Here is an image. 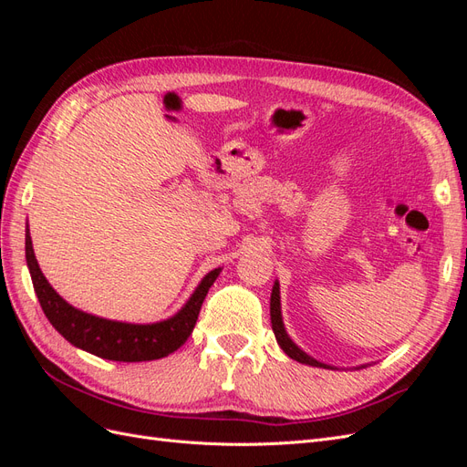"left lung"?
<instances>
[{"label": "left lung", "instance_id": "obj_1", "mask_svg": "<svg viewBox=\"0 0 467 467\" xmlns=\"http://www.w3.org/2000/svg\"><path fill=\"white\" fill-rule=\"evenodd\" d=\"M271 323H273V331H275V337L276 341L280 345V348L286 352V355L294 360H298L302 364H309V366H321V368H327V366L314 360L312 357H307L304 350H300L298 347H296L290 337L286 335L285 331V325H282V316H280V290H278V282H275L273 286V294H271Z\"/></svg>", "mask_w": 467, "mask_h": 467}]
</instances>
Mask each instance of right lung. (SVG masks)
<instances>
[{"instance_id": "1", "label": "right lung", "mask_w": 467, "mask_h": 467, "mask_svg": "<svg viewBox=\"0 0 467 467\" xmlns=\"http://www.w3.org/2000/svg\"><path fill=\"white\" fill-rule=\"evenodd\" d=\"M25 255L36 298L52 327L74 347L88 350L95 357L119 362L155 360L175 352L191 337L206 294L222 271V268L210 271L191 296L187 306L171 319L151 325H132L83 314L62 300L38 268L29 228L25 235Z\"/></svg>"}]
</instances>
